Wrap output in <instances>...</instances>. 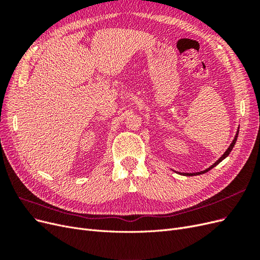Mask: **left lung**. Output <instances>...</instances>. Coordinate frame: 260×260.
I'll return each mask as SVG.
<instances>
[{
  "instance_id": "obj_1",
  "label": "left lung",
  "mask_w": 260,
  "mask_h": 260,
  "mask_svg": "<svg viewBox=\"0 0 260 260\" xmlns=\"http://www.w3.org/2000/svg\"><path fill=\"white\" fill-rule=\"evenodd\" d=\"M239 131H240V125L238 127V130H237V133H235V137H234V139H233V141L231 142V144H230V146L226 148V151L221 155V157H220V158L216 161V162H214L211 165V166H209L207 169H205V170H203V171H199V172H178V171H175V172H177V174H179V175H181V176H186V177H192V176H199V175H203V174H205V172H207V171H209L210 169H212L214 167H216L217 165L219 164V162H221L224 158H226L228 156H229V154L231 153V151L233 149V147H234V145H235V142H237V140H238V136H239Z\"/></svg>"
}]
</instances>
